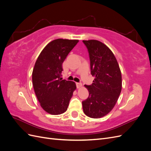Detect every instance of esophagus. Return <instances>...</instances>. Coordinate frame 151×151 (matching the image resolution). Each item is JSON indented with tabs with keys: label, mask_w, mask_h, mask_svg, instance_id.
<instances>
[{
	"label": "esophagus",
	"mask_w": 151,
	"mask_h": 151,
	"mask_svg": "<svg viewBox=\"0 0 151 151\" xmlns=\"http://www.w3.org/2000/svg\"><path fill=\"white\" fill-rule=\"evenodd\" d=\"M76 86H77V88H78V89H79V88H81L82 86H83V85H82V84H81V83H76Z\"/></svg>",
	"instance_id": "esophagus-1"
}]
</instances>
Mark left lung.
I'll return each mask as SVG.
<instances>
[{
	"instance_id": "1",
	"label": "left lung",
	"mask_w": 151,
	"mask_h": 151,
	"mask_svg": "<svg viewBox=\"0 0 151 151\" xmlns=\"http://www.w3.org/2000/svg\"><path fill=\"white\" fill-rule=\"evenodd\" d=\"M88 50L91 74L94 77L91 85H84L89 97L83 101L85 115L99 118L110 112L119 98L122 87V74L116 59L106 45L98 40H83Z\"/></svg>"
}]
</instances>
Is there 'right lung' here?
<instances>
[{
  "mask_svg": "<svg viewBox=\"0 0 151 151\" xmlns=\"http://www.w3.org/2000/svg\"><path fill=\"white\" fill-rule=\"evenodd\" d=\"M79 42L77 40L52 41L40 53L32 73L35 94L44 110L57 115L65 112L73 93L74 82L62 80V63Z\"/></svg>",
  "mask_w": 151,
  "mask_h": 151,
  "instance_id": "add662e5",
  "label": "right lung"
}]
</instances>
